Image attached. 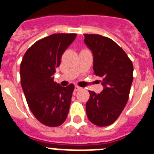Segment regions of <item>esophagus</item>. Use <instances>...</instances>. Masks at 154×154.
Segmentation results:
<instances>
[{"instance_id": "34e87169", "label": "esophagus", "mask_w": 154, "mask_h": 154, "mask_svg": "<svg viewBox=\"0 0 154 154\" xmlns=\"http://www.w3.org/2000/svg\"><path fill=\"white\" fill-rule=\"evenodd\" d=\"M81 87H79V86H75V88H74V91L75 92H77V91H79V90H81Z\"/></svg>"}]
</instances>
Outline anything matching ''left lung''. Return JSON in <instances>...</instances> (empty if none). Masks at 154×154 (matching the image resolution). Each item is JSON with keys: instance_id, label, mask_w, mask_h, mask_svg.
Returning a JSON list of instances; mask_svg holds the SVG:
<instances>
[{"instance_id": "8db88e82", "label": "left lung", "mask_w": 154, "mask_h": 154, "mask_svg": "<svg viewBox=\"0 0 154 154\" xmlns=\"http://www.w3.org/2000/svg\"><path fill=\"white\" fill-rule=\"evenodd\" d=\"M85 42L93 54L94 74L102 78L103 91H88L86 114L92 123L107 127L119 118L129 99L133 64L125 51L111 38L85 34Z\"/></svg>"}]
</instances>
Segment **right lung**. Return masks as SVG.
I'll return each instance as SVG.
<instances>
[{
  "label": "right lung",
  "instance_id": "right-lung-1",
  "mask_svg": "<svg viewBox=\"0 0 154 154\" xmlns=\"http://www.w3.org/2000/svg\"><path fill=\"white\" fill-rule=\"evenodd\" d=\"M76 36L57 33L39 39L27 49L21 62V85L28 107L47 127H58L68 116L74 85L62 87L54 81L53 75Z\"/></svg>",
  "mask_w": 154,
  "mask_h": 154
}]
</instances>
